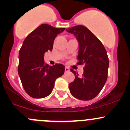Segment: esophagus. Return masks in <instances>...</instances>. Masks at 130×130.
<instances>
[{"label": "esophagus", "instance_id": "esophagus-1", "mask_svg": "<svg viewBox=\"0 0 130 130\" xmlns=\"http://www.w3.org/2000/svg\"><path fill=\"white\" fill-rule=\"evenodd\" d=\"M69 71H70V69H69V67H65V72H69Z\"/></svg>", "mask_w": 130, "mask_h": 130}]
</instances>
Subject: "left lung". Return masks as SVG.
<instances>
[{
  "label": "left lung",
  "instance_id": "obj_1",
  "mask_svg": "<svg viewBox=\"0 0 130 130\" xmlns=\"http://www.w3.org/2000/svg\"><path fill=\"white\" fill-rule=\"evenodd\" d=\"M66 31L76 36L79 42L78 62L84 65L83 75L71 69L75 79L69 84L71 94L80 100L94 99L103 88L108 77L109 59L103 43L87 27L82 25L66 29Z\"/></svg>",
  "mask_w": 130,
  "mask_h": 130
}]
</instances>
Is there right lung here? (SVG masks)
Here are the masks:
<instances>
[{
  "instance_id": "add662e5",
  "label": "right lung",
  "mask_w": 130,
  "mask_h": 130,
  "mask_svg": "<svg viewBox=\"0 0 130 130\" xmlns=\"http://www.w3.org/2000/svg\"><path fill=\"white\" fill-rule=\"evenodd\" d=\"M65 28L41 24L25 38L19 51L18 73L26 93L33 98H43L53 91L54 82L65 72V66H50L44 61V54L52 51L55 38Z\"/></svg>"
}]
</instances>
